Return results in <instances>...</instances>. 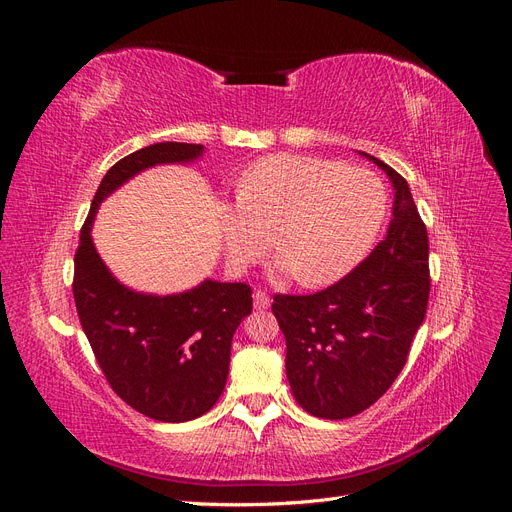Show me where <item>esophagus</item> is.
<instances>
[{
    "label": "esophagus",
    "mask_w": 512,
    "mask_h": 512,
    "mask_svg": "<svg viewBox=\"0 0 512 512\" xmlns=\"http://www.w3.org/2000/svg\"><path fill=\"white\" fill-rule=\"evenodd\" d=\"M269 305H271L269 294L262 292V290H256V292H254V307H256V309H267Z\"/></svg>",
    "instance_id": "obj_1"
}]
</instances>
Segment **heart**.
I'll return each mask as SVG.
<instances>
[{
    "mask_svg": "<svg viewBox=\"0 0 512 512\" xmlns=\"http://www.w3.org/2000/svg\"><path fill=\"white\" fill-rule=\"evenodd\" d=\"M384 218L386 190L371 170L267 156L239 179L237 205L222 207L226 258L243 269L275 241L282 271L303 286H327L367 256Z\"/></svg>",
    "mask_w": 512,
    "mask_h": 512,
    "instance_id": "obj_1",
    "label": "heart"
}]
</instances>
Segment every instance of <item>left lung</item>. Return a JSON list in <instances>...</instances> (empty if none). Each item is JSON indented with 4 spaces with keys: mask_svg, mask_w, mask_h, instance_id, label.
<instances>
[{
    "mask_svg": "<svg viewBox=\"0 0 512 512\" xmlns=\"http://www.w3.org/2000/svg\"><path fill=\"white\" fill-rule=\"evenodd\" d=\"M391 179L393 220L359 267L316 294H275L286 337V376L299 406L318 418L361 414L404 369L429 301V239L408 181L367 156Z\"/></svg>",
    "mask_w": 512,
    "mask_h": 512,
    "instance_id": "obj_1",
    "label": "left lung"
}]
</instances>
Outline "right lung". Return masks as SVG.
I'll list each match as a JSON object with an SVG mask.
<instances>
[{
	"label": "right lung",
	"mask_w": 512,
	"mask_h": 512,
	"mask_svg": "<svg viewBox=\"0 0 512 512\" xmlns=\"http://www.w3.org/2000/svg\"><path fill=\"white\" fill-rule=\"evenodd\" d=\"M203 145L156 143L119 160L91 200L74 254V303L83 331L111 389L153 421L185 423L220 399L232 335L252 314V288L205 280L179 294H143L106 269L91 226L102 200L134 175L158 164H185Z\"/></svg>",
	"instance_id": "right-lung-1"
}]
</instances>
